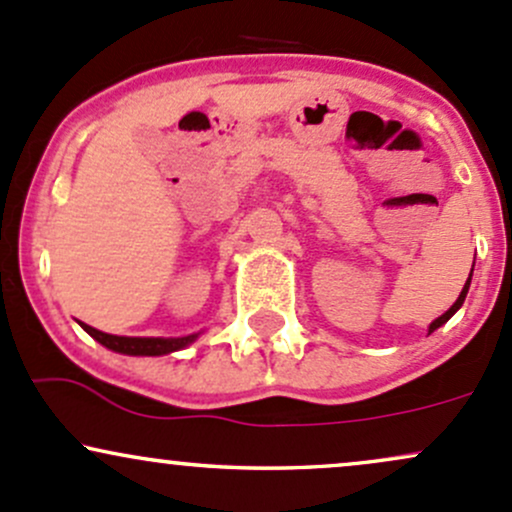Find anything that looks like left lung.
I'll list each match as a JSON object with an SVG mask.
<instances>
[{
	"label": "left lung",
	"instance_id": "8db88e82",
	"mask_svg": "<svg viewBox=\"0 0 512 512\" xmlns=\"http://www.w3.org/2000/svg\"><path fill=\"white\" fill-rule=\"evenodd\" d=\"M469 282H471V274H469V279H466V284H464L462 294H459V299H457V301H454V306H452V308H449V311H447V313H442V316H440V318H437V320H432V323H430V333H432V330H437V328H440V325H445V323H447V320H449V318H452V316H454V313H457V311H459V306H462V303H464V299H466V291H469Z\"/></svg>",
	"mask_w": 512,
	"mask_h": 512
}]
</instances>
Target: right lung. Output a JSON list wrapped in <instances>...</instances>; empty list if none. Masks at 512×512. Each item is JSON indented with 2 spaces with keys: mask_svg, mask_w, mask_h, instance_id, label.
<instances>
[{
  "mask_svg": "<svg viewBox=\"0 0 512 512\" xmlns=\"http://www.w3.org/2000/svg\"><path fill=\"white\" fill-rule=\"evenodd\" d=\"M82 328L92 335L94 340L101 342L109 350L121 352V355H170V352L182 350L189 342H194L196 335H187V338H121V335L101 333V330L92 328V325L82 323Z\"/></svg>",
  "mask_w": 512,
  "mask_h": 512,
  "instance_id": "obj_1",
  "label": "right lung"
}]
</instances>
